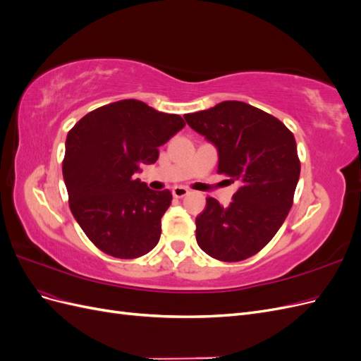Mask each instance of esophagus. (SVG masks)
<instances>
[{
  "instance_id": "34e87169",
  "label": "esophagus",
  "mask_w": 361,
  "mask_h": 361,
  "mask_svg": "<svg viewBox=\"0 0 361 361\" xmlns=\"http://www.w3.org/2000/svg\"><path fill=\"white\" fill-rule=\"evenodd\" d=\"M171 192H173L174 197H178V199H182V197H185V195L190 194V191L185 187H174Z\"/></svg>"
}]
</instances>
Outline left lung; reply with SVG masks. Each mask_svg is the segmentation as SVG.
I'll list each match as a JSON object with an SVG mask.
<instances>
[{"instance_id":"8db88e82","label":"left lung","mask_w":361,"mask_h":361,"mask_svg":"<svg viewBox=\"0 0 361 361\" xmlns=\"http://www.w3.org/2000/svg\"><path fill=\"white\" fill-rule=\"evenodd\" d=\"M183 117L215 146L218 173L239 182L228 206L206 199L195 218L197 244L218 260L248 259L271 241L292 207L300 179L293 134L274 116L239 101Z\"/></svg>"}]
</instances>
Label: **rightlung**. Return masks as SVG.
Returning a JSON list of instances; mask_svg holds the SVG:
<instances>
[{"instance_id": "1", "label": "right lung", "mask_w": 361, "mask_h": 361, "mask_svg": "<svg viewBox=\"0 0 361 361\" xmlns=\"http://www.w3.org/2000/svg\"><path fill=\"white\" fill-rule=\"evenodd\" d=\"M183 126L178 114L125 99L85 114L69 130L63 161L69 206L104 253L134 259L158 244L171 192L150 190L135 173L157 162L158 147Z\"/></svg>"}]
</instances>
